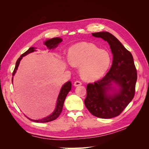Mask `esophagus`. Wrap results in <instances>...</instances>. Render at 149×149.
Segmentation results:
<instances>
[{"label": "esophagus", "mask_w": 149, "mask_h": 149, "mask_svg": "<svg viewBox=\"0 0 149 149\" xmlns=\"http://www.w3.org/2000/svg\"><path fill=\"white\" fill-rule=\"evenodd\" d=\"M82 83L79 81H76L74 83V86H78L81 85Z\"/></svg>", "instance_id": "1"}]
</instances>
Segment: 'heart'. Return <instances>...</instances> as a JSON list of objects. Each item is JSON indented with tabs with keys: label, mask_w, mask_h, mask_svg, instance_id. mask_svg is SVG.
<instances>
[{
	"label": "heart",
	"mask_w": 149,
	"mask_h": 149,
	"mask_svg": "<svg viewBox=\"0 0 149 149\" xmlns=\"http://www.w3.org/2000/svg\"><path fill=\"white\" fill-rule=\"evenodd\" d=\"M70 64L80 66V74L86 81L101 78L111 63L110 53L90 43H81L71 48L68 54Z\"/></svg>",
	"instance_id": "1"
}]
</instances>
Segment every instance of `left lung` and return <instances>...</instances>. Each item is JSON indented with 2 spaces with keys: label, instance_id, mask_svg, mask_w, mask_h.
Masks as SVG:
<instances>
[{
  "label": "left lung",
  "instance_id": "obj_1",
  "mask_svg": "<svg viewBox=\"0 0 149 149\" xmlns=\"http://www.w3.org/2000/svg\"><path fill=\"white\" fill-rule=\"evenodd\" d=\"M92 35L109 43L113 60L104 77L87 85L84 104L94 116L113 118L119 116L132 100L137 78V70L131 53L113 35L101 31L93 33Z\"/></svg>",
  "mask_w": 149,
  "mask_h": 149
}]
</instances>
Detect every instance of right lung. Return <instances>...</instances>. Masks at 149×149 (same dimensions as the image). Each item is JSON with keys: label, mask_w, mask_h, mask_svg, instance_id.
<instances>
[{"label": "right lung", "mask_w": 149, "mask_h": 149, "mask_svg": "<svg viewBox=\"0 0 149 149\" xmlns=\"http://www.w3.org/2000/svg\"><path fill=\"white\" fill-rule=\"evenodd\" d=\"M62 41H63V40L61 38L56 37V38H53L48 39V40H46V41L44 42V44H45V45L47 46V47L49 49H53V48L57 47L58 45H59ZM35 51H36L35 47H30L27 51L22 54V55L20 56V58H19V59L17 60V61L16 62V64H15V69H14V70H13V72L12 73V76H13V77L12 78V83H13V76H14L15 74L16 73L18 66H19V65L20 64V62L21 60L22 59V58L26 56V55H28V54H29L30 53H32ZM71 89V81H68L67 83H66L65 84H64L62 86V87L60 90V92L59 93V95H58V97L57 99V102H56L55 109L54 110V111L53 112V113L52 114H50L49 116L46 117V118H45L42 119H40V120L31 119L27 118L26 116V117L29 119H30L31 121L35 122V123H48V122H50L53 120H55L56 118H58V117L59 116L60 114H61V112L63 109V104H64L65 100L66 99V97L67 96V94H68V93L70 92Z\"/></svg>", "instance_id": "1"}]
</instances>
